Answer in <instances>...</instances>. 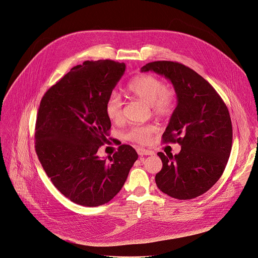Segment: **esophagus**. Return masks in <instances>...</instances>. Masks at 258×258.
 Returning <instances> with one entry per match:
<instances>
[{"label":"esophagus","mask_w":258,"mask_h":258,"mask_svg":"<svg viewBox=\"0 0 258 258\" xmlns=\"http://www.w3.org/2000/svg\"><path fill=\"white\" fill-rule=\"evenodd\" d=\"M138 154L140 155V156H153L154 155V152L153 151H149V150H145V149H143V148H139L138 150Z\"/></svg>","instance_id":"obj_1"}]
</instances>
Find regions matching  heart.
<instances>
[{"instance_id":"1","label":"heart","mask_w":258,"mask_h":258,"mask_svg":"<svg viewBox=\"0 0 258 258\" xmlns=\"http://www.w3.org/2000/svg\"><path fill=\"white\" fill-rule=\"evenodd\" d=\"M126 90L132 96L149 104L157 116H168L174 109L175 91L167 88L164 82L156 76L149 74L138 76L128 83ZM105 113L113 122H119L122 119V102L117 94L113 93L108 97ZM155 131L153 125L134 126L126 133L125 138L138 144H147Z\"/></svg>"}]
</instances>
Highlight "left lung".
<instances>
[{"mask_svg":"<svg viewBox=\"0 0 258 258\" xmlns=\"http://www.w3.org/2000/svg\"><path fill=\"white\" fill-rule=\"evenodd\" d=\"M169 79L177 106L163 134L164 143H178L173 156L158 153L163 162L156 184L179 200L206 193L222 176L232 148V123L228 108L212 85L193 69L173 61H155L141 68Z\"/></svg>","mask_w":258,"mask_h":258,"instance_id":"8db88e82","label":"left lung"}]
</instances>
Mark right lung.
<instances>
[{
	"label": "right lung",
	"instance_id": "right-lung-1",
	"mask_svg": "<svg viewBox=\"0 0 258 258\" xmlns=\"http://www.w3.org/2000/svg\"><path fill=\"white\" fill-rule=\"evenodd\" d=\"M124 70V63L108 59L84 61L41 99L36 154L53 185L75 204L96 207L109 202L138 160L128 145L119 146L108 161L97 155L111 126L105 104Z\"/></svg>",
	"mask_w": 258,
	"mask_h": 258
}]
</instances>
